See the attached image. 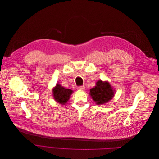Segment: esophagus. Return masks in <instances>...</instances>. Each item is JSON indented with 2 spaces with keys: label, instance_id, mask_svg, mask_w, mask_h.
Here are the masks:
<instances>
[{
  "label": "esophagus",
  "instance_id": "obj_1",
  "mask_svg": "<svg viewBox=\"0 0 159 159\" xmlns=\"http://www.w3.org/2000/svg\"><path fill=\"white\" fill-rule=\"evenodd\" d=\"M84 86H78V88H77V89H78V90H84Z\"/></svg>",
  "mask_w": 159,
  "mask_h": 159
}]
</instances>
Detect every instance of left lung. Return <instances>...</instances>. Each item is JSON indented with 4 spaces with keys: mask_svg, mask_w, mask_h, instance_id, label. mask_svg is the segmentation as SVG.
<instances>
[{
    "mask_svg": "<svg viewBox=\"0 0 159 159\" xmlns=\"http://www.w3.org/2000/svg\"><path fill=\"white\" fill-rule=\"evenodd\" d=\"M115 89L108 81L98 80L94 88L90 89L89 95L93 101L98 105H103L114 97Z\"/></svg>",
    "mask_w": 159,
    "mask_h": 159,
    "instance_id": "8db88e82",
    "label": "left lung"
}]
</instances>
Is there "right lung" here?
<instances>
[{
  "mask_svg": "<svg viewBox=\"0 0 159 159\" xmlns=\"http://www.w3.org/2000/svg\"><path fill=\"white\" fill-rule=\"evenodd\" d=\"M73 92V90L70 89H66L59 84H57L52 89L53 97L54 100L60 104L63 105H65L68 102Z\"/></svg>",
  "mask_w": 159,
  "mask_h": 159,
  "instance_id": "right-lung-1",
  "label": "right lung"
}]
</instances>
